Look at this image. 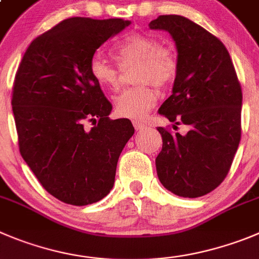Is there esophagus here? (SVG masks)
<instances>
[{
	"label": "esophagus",
	"instance_id": "obj_1",
	"mask_svg": "<svg viewBox=\"0 0 259 259\" xmlns=\"http://www.w3.org/2000/svg\"><path fill=\"white\" fill-rule=\"evenodd\" d=\"M133 125H134L135 130H138V132H139V130L146 129V126H147V125L142 121H133Z\"/></svg>",
	"mask_w": 259,
	"mask_h": 259
}]
</instances>
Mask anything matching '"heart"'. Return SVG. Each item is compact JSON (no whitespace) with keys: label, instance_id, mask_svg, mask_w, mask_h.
<instances>
[{"label":"heart","instance_id":"obj_1","mask_svg":"<svg viewBox=\"0 0 259 259\" xmlns=\"http://www.w3.org/2000/svg\"><path fill=\"white\" fill-rule=\"evenodd\" d=\"M112 55L122 70L137 65L134 74L138 87L127 89L115 100V111L127 118H144L157 102L156 88H165L178 75V56L171 47L159 46L153 35L134 33L118 40ZM93 80L106 91L116 92L121 87V70L108 64L101 56H94L89 64Z\"/></svg>","mask_w":259,"mask_h":259}]
</instances>
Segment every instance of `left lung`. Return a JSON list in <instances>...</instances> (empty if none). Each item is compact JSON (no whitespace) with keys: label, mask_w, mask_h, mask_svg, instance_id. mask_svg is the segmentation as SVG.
<instances>
[{"label":"left lung","mask_w":259,"mask_h":259,"mask_svg":"<svg viewBox=\"0 0 259 259\" xmlns=\"http://www.w3.org/2000/svg\"><path fill=\"white\" fill-rule=\"evenodd\" d=\"M151 29L168 31L178 50L172 94L159 115L187 134L158 127L162 149L156 158L161 184L174 194L197 198L216 189L228 175L241 137L243 93L224 43L180 15H161Z\"/></svg>","instance_id":"1"}]
</instances>
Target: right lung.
Returning a JSON list of instances; mask_svg holds the SVG:
<instances>
[{"instance_id": "right-lung-1", "label": "right lung", "mask_w": 259, "mask_h": 259, "mask_svg": "<svg viewBox=\"0 0 259 259\" xmlns=\"http://www.w3.org/2000/svg\"><path fill=\"white\" fill-rule=\"evenodd\" d=\"M129 24L65 19L30 43L16 71L11 105L21 157L42 187L67 204L87 206L110 193L134 134L129 118L108 117L112 105L89 72L94 52ZM87 121L94 127L85 128Z\"/></svg>"}]
</instances>
